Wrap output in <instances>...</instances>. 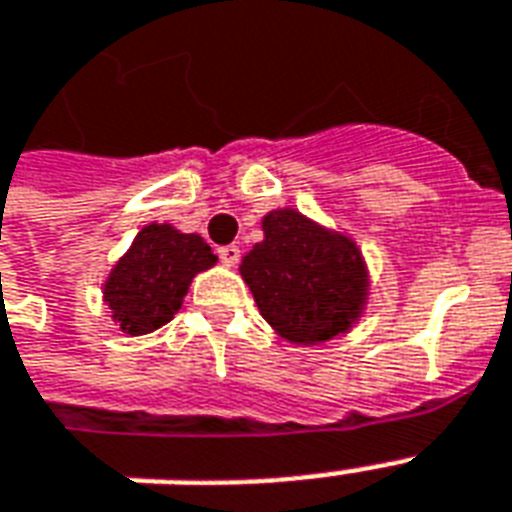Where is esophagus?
<instances>
[{"mask_svg": "<svg viewBox=\"0 0 512 512\" xmlns=\"http://www.w3.org/2000/svg\"><path fill=\"white\" fill-rule=\"evenodd\" d=\"M217 255H220V263H223L225 268H233V265L239 263L241 249L236 247V244H228V247H220V249H217Z\"/></svg>", "mask_w": 512, "mask_h": 512, "instance_id": "1", "label": "esophagus"}]
</instances>
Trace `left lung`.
Instances as JSON below:
<instances>
[{"label":"left lung","mask_w":512,"mask_h":512,"mask_svg":"<svg viewBox=\"0 0 512 512\" xmlns=\"http://www.w3.org/2000/svg\"><path fill=\"white\" fill-rule=\"evenodd\" d=\"M239 273L260 316L292 345L348 335L369 300L356 241L292 207L263 217V241L241 257Z\"/></svg>","instance_id":"1"}]
</instances>
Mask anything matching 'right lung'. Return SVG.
<instances>
[{
    "label": "right lung",
    "instance_id": "right-lung-1",
    "mask_svg": "<svg viewBox=\"0 0 512 512\" xmlns=\"http://www.w3.org/2000/svg\"><path fill=\"white\" fill-rule=\"evenodd\" d=\"M215 263L217 255L199 233L148 223L108 273L103 303L124 335H148L175 319L193 276Z\"/></svg>",
    "mask_w": 512,
    "mask_h": 512
}]
</instances>
